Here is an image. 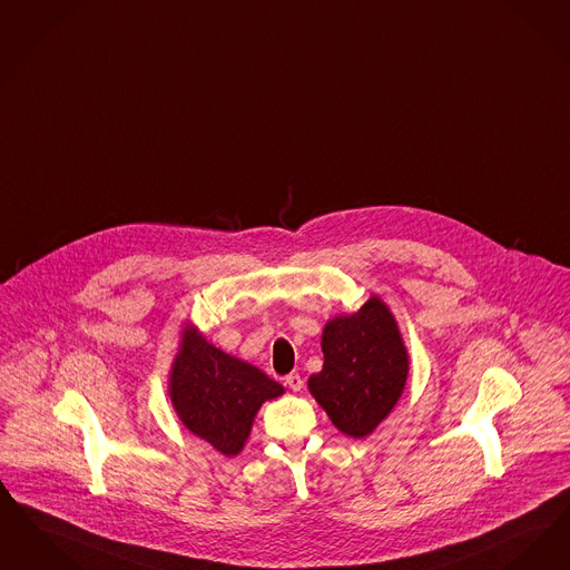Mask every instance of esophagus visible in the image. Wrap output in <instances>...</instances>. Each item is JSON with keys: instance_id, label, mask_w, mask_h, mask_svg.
Instances as JSON below:
<instances>
[{"instance_id": "34e87169", "label": "esophagus", "mask_w": 570, "mask_h": 570, "mask_svg": "<svg viewBox=\"0 0 570 570\" xmlns=\"http://www.w3.org/2000/svg\"><path fill=\"white\" fill-rule=\"evenodd\" d=\"M284 384L291 387L293 392H298V390L303 387V377H301L298 373H291V375H286V377H284Z\"/></svg>"}]
</instances>
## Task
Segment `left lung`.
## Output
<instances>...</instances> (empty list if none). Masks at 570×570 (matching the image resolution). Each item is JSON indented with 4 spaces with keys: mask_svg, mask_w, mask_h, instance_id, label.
<instances>
[{
    "mask_svg": "<svg viewBox=\"0 0 570 570\" xmlns=\"http://www.w3.org/2000/svg\"><path fill=\"white\" fill-rule=\"evenodd\" d=\"M324 365L307 382L312 396L347 436L373 433L403 394L410 373L407 347L380 296L322 331Z\"/></svg>",
    "mask_w": 570,
    "mask_h": 570,
    "instance_id": "1",
    "label": "left lung"
}]
</instances>
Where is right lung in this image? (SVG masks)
Instances as JSON below:
<instances>
[{
    "instance_id": "add662e5",
    "label": "right lung",
    "mask_w": 570,
    "mask_h": 570,
    "mask_svg": "<svg viewBox=\"0 0 570 570\" xmlns=\"http://www.w3.org/2000/svg\"><path fill=\"white\" fill-rule=\"evenodd\" d=\"M284 394V386L207 343L195 326H186L171 365L169 396L184 426L220 454L244 450L256 411Z\"/></svg>"
}]
</instances>
